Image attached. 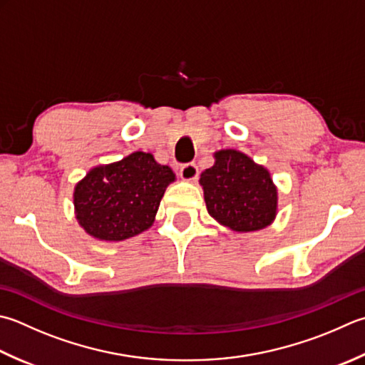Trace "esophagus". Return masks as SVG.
<instances>
[{
	"instance_id": "obj_1",
	"label": "esophagus",
	"mask_w": 365,
	"mask_h": 365,
	"mask_svg": "<svg viewBox=\"0 0 365 365\" xmlns=\"http://www.w3.org/2000/svg\"><path fill=\"white\" fill-rule=\"evenodd\" d=\"M178 174L183 178V180H196L197 174H199V169L195 163H187V164H182L180 170H178Z\"/></svg>"
}]
</instances>
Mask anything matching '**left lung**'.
Here are the masks:
<instances>
[{
    "label": "left lung",
    "mask_w": 365,
    "mask_h": 365,
    "mask_svg": "<svg viewBox=\"0 0 365 365\" xmlns=\"http://www.w3.org/2000/svg\"><path fill=\"white\" fill-rule=\"evenodd\" d=\"M215 160L199 180L210 215L239 232L258 231L272 223L277 190L267 170L235 150H221Z\"/></svg>",
    "instance_id": "obj_1"
}]
</instances>
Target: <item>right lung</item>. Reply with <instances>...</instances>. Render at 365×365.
<instances>
[{"instance_id": "right-lung-1", "label": "right lung", "mask_w": 365, "mask_h": 365, "mask_svg": "<svg viewBox=\"0 0 365 365\" xmlns=\"http://www.w3.org/2000/svg\"><path fill=\"white\" fill-rule=\"evenodd\" d=\"M169 166L144 152L91 169L74 191L78 223L99 240H125L152 226L168 185Z\"/></svg>"}]
</instances>
